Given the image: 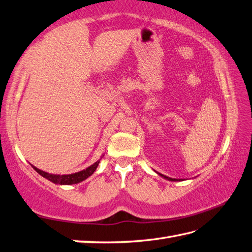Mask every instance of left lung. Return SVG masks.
<instances>
[{
    "label": "left lung",
    "instance_id": "8db88e82",
    "mask_svg": "<svg viewBox=\"0 0 252 252\" xmlns=\"http://www.w3.org/2000/svg\"><path fill=\"white\" fill-rule=\"evenodd\" d=\"M157 174H158L160 177H162V178H164V179H167V180H169V181H178V179L170 178V177H167V176H165V175H161V174H159V172H157Z\"/></svg>",
    "mask_w": 252,
    "mask_h": 252
}]
</instances>
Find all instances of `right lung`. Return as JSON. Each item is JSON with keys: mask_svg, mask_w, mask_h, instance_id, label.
I'll return each mask as SVG.
<instances>
[{"mask_svg": "<svg viewBox=\"0 0 252 252\" xmlns=\"http://www.w3.org/2000/svg\"><path fill=\"white\" fill-rule=\"evenodd\" d=\"M102 156L100 157V158H102ZM99 161H100V159H98L96 162H94L93 165L87 167L86 169H83L81 171L74 172V174H70V175L49 174V172L43 171L41 169H38L37 167H34L32 165V167L38 172L39 175H41L43 178H46L49 181L53 182V184H56V185H75V184H78V182L84 181L85 179H87L88 177L92 176L94 172H95V170L97 169L98 165H99Z\"/></svg>", "mask_w": 252, "mask_h": 252, "instance_id": "right-lung-1", "label": "right lung"}]
</instances>
